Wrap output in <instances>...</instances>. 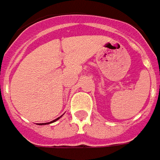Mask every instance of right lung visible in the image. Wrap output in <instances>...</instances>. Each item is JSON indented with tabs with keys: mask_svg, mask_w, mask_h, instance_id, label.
Instances as JSON below:
<instances>
[{
	"mask_svg": "<svg viewBox=\"0 0 160 160\" xmlns=\"http://www.w3.org/2000/svg\"><path fill=\"white\" fill-rule=\"evenodd\" d=\"M60 118H57V119H55V120H53V121H51V122H49V123H42V124H41V125H42V124H51V123H53V122H55V121H57V120H58Z\"/></svg>",
	"mask_w": 160,
	"mask_h": 160,
	"instance_id": "1",
	"label": "right lung"
}]
</instances>
